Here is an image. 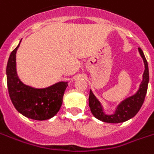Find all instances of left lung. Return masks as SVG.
I'll list each match as a JSON object with an SVG mask.
<instances>
[{
  "label": "left lung",
  "mask_w": 154,
  "mask_h": 154,
  "mask_svg": "<svg viewBox=\"0 0 154 154\" xmlns=\"http://www.w3.org/2000/svg\"><path fill=\"white\" fill-rule=\"evenodd\" d=\"M139 53L144 62L145 71L142 76V82H140L139 89L134 95L126 98L123 101H121L119 105L117 106L113 114L105 113L103 106L99 100L94 94L92 90L89 91V98H88V104L90 111L94 116L97 119L105 123H112V124H119L123 123L127 120L132 119L135 117L136 113L139 112L142 104L144 102L145 96H146L147 85L149 82V72H148V65L145 55L140 48H138Z\"/></svg>",
  "instance_id": "8db88e82"
}]
</instances>
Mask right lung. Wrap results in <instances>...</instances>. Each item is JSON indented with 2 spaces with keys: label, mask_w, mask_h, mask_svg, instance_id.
Segmentation results:
<instances>
[{
  "label": "right lung",
  "mask_w": 154,
  "mask_h": 154,
  "mask_svg": "<svg viewBox=\"0 0 154 154\" xmlns=\"http://www.w3.org/2000/svg\"><path fill=\"white\" fill-rule=\"evenodd\" d=\"M20 42L11 53L7 66L10 99L16 110L24 117L40 121L49 119L60 109L68 82H59L43 88H35L23 83L16 69V53Z\"/></svg>",
  "instance_id": "1"
}]
</instances>
